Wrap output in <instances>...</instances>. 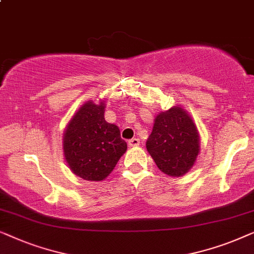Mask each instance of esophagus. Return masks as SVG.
Segmentation results:
<instances>
[{
	"instance_id": "esophagus-1",
	"label": "esophagus",
	"mask_w": 254,
	"mask_h": 254,
	"mask_svg": "<svg viewBox=\"0 0 254 254\" xmlns=\"http://www.w3.org/2000/svg\"><path fill=\"white\" fill-rule=\"evenodd\" d=\"M139 144H140V140H139L138 138H132L128 140V146H138Z\"/></svg>"
}]
</instances>
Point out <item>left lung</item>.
Wrapping results in <instances>:
<instances>
[{
	"label": "left lung",
	"mask_w": 254,
	"mask_h": 254,
	"mask_svg": "<svg viewBox=\"0 0 254 254\" xmlns=\"http://www.w3.org/2000/svg\"><path fill=\"white\" fill-rule=\"evenodd\" d=\"M146 147L164 174L180 177L187 174L199 153V135L193 121L175 107L156 116Z\"/></svg>",
	"instance_id": "left-lung-1"
}]
</instances>
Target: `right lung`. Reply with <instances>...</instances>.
<instances>
[{
    "label": "right lung",
    "instance_id": "right-lung-1",
    "mask_svg": "<svg viewBox=\"0 0 254 254\" xmlns=\"http://www.w3.org/2000/svg\"><path fill=\"white\" fill-rule=\"evenodd\" d=\"M105 103L87 102L78 109L64 133V155L70 169L86 181H102L127 151L120 128L105 120Z\"/></svg>",
    "mask_w": 254,
    "mask_h": 254
}]
</instances>
